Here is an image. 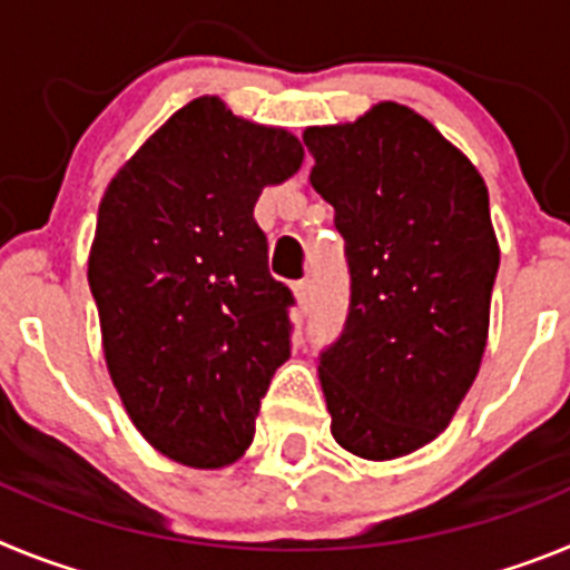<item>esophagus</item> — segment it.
I'll use <instances>...</instances> for the list:
<instances>
[{
  "label": "esophagus",
  "mask_w": 570,
  "mask_h": 570,
  "mask_svg": "<svg viewBox=\"0 0 570 570\" xmlns=\"http://www.w3.org/2000/svg\"><path fill=\"white\" fill-rule=\"evenodd\" d=\"M294 291H296V299H299V305L305 311L311 308V305H314V294H316V288H314V282L311 279H299L294 285Z\"/></svg>",
  "instance_id": "1"
}]
</instances>
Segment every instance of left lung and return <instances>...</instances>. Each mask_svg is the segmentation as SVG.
I'll use <instances>...</instances> for the list:
<instances>
[{"mask_svg": "<svg viewBox=\"0 0 570 570\" xmlns=\"http://www.w3.org/2000/svg\"><path fill=\"white\" fill-rule=\"evenodd\" d=\"M302 139L351 276L342 334L320 354L331 434L365 460L405 456L445 431L480 371L500 268L488 188L405 105Z\"/></svg>", "mask_w": 570, "mask_h": 570, "instance_id": "1", "label": "left lung"}]
</instances>
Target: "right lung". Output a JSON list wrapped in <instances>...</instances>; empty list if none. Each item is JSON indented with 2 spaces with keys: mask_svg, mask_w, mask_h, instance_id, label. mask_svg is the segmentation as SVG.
Instances as JSON below:
<instances>
[{
  "mask_svg": "<svg viewBox=\"0 0 570 570\" xmlns=\"http://www.w3.org/2000/svg\"><path fill=\"white\" fill-rule=\"evenodd\" d=\"M299 165L288 130L199 97L102 196L88 282L110 380L145 440L183 465L242 456L291 356L296 299L271 276L254 205Z\"/></svg>",
  "mask_w": 570,
  "mask_h": 570,
  "instance_id": "obj_1",
  "label": "right lung"
}]
</instances>
